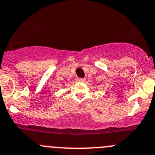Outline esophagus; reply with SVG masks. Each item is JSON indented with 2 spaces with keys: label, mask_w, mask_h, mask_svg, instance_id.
Wrapping results in <instances>:
<instances>
[{
  "label": "esophagus",
  "mask_w": 155,
  "mask_h": 155,
  "mask_svg": "<svg viewBox=\"0 0 155 155\" xmlns=\"http://www.w3.org/2000/svg\"><path fill=\"white\" fill-rule=\"evenodd\" d=\"M77 80H78V81H79V82H84L85 81L84 78H78L77 79Z\"/></svg>",
  "instance_id": "obj_1"
}]
</instances>
